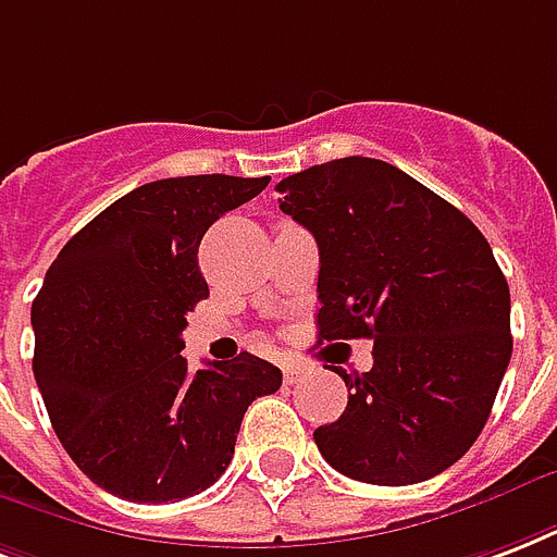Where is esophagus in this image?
Segmentation results:
<instances>
[{"instance_id":"1","label":"esophagus","mask_w":557,"mask_h":557,"mask_svg":"<svg viewBox=\"0 0 557 557\" xmlns=\"http://www.w3.org/2000/svg\"><path fill=\"white\" fill-rule=\"evenodd\" d=\"M312 373V368L304 362H286L283 364V380H286V385H297V382H304Z\"/></svg>"}]
</instances>
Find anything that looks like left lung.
I'll return each mask as SVG.
<instances>
[{
	"mask_svg": "<svg viewBox=\"0 0 557 557\" xmlns=\"http://www.w3.org/2000/svg\"><path fill=\"white\" fill-rule=\"evenodd\" d=\"M318 242V335L371 338L347 409L315 430L330 465L368 485L444 473L487 423L511 359V295L465 212L397 165L342 157L277 184Z\"/></svg>",
	"mask_w": 557,
	"mask_h": 557,
	"instance_id": "8db88e82",
	"label": "left lung"
}]
</instances>
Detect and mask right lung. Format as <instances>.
Returning a JSON list of instances; mask_svg holds the SVG:
<instances>
[{
  "mask_svg": "<svg viewBox=\"0 0 557 557\" xmlns=\"http://www.w3.org/2000/svg\"><path fill=\"white\" fill-rule=\"evenodd\" d=\"M271 177L137 186L72 236L32 304L34 380L54 435L108 494L177 503L233 458L242 418L280 368L253 354L189 371L186 315L210 295L198 245Z\"/></svg>",
  "mask_w": 557,
  "mask_h": 557,
  "instance_id": "right-lung-1",
  "label": "right lung"
}]
</instances>
